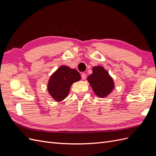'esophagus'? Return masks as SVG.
<instances>
[{
    "label": "esophagus",
    "mask_w": 156,
    "mask_h": 156,
    "mask_svg": "<svg viewBox=\"0 0 156 156\" xmlns=\"http://www.w3.org/2000/svg\"><path fill=\"white\" fill-rule=\"evenodd\" d=\"M86 77H87V75H86L85 73H82V74H81V79H82L83 80L85 79Z\"/></svg>",
    "instance_id": "1"
}]
</instances>
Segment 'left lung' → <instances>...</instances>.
I'll list each match as a JSON object with an SVG mask.
<instances>
[{
    "mask_svg": "<svg viewBox=\"0 0 156 156\" xmlns=\"http://www.w3.org/2000/svg\"><path fill=\"white\" fill-rule=\"evenodd\" d=\"M96 95L101 98L107 97L115 88V83L107 71L101 66L92 68V73L87 78Z\"/></svg>",
    "mask_w": 156,
    "mask_h": 156,
    "instance_id": "8db88e82",
    "label": "left lung"
}]
</instances>
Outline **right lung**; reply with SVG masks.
I'll use <instances>...</instances> for the list:
<instances>
[{"mask_svg":"<svg viewBox=\"0 0 156 156\" xmlns=\"http://www.w3.org/2000/svg\"><path fill=\"white\" fill-rule=\"evenodd\" d=\"M81 79L76 69L61 66L50 77L48 84V92L56 101H61L67 97L71 86Z\"/></svg>","mask_w":156,"mask_h":156,"instance_id":"obj_1","label":"right lung"}]
</instances>
